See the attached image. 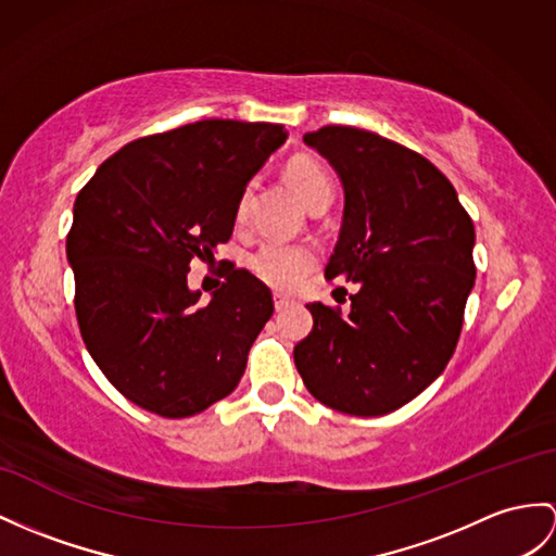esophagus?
Masks as SVG:
<instances>
[{
	"instance_id": "obj_1",
	"label": "esophagus",
	"mask_w": 556,
	"mask_h": 556,
	"mask_svg": "<svg viewBox=\"0 0 556 556\" xmlns=\"http://www.w3.org/2000/svg\"><path fill=\"white\" fill-rule=\"evenodd\" d=\"M274 304H276V311H286L288 306H292V300L286 294H274Z\"/></svg>"
}]
</instances>
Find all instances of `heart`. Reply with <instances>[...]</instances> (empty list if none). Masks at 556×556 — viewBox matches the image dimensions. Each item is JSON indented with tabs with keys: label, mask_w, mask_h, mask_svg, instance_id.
Here are the masks:
<instances>
[{
	"label": "heart",
	"mask_w": 556,
	"mask_h": 556,
	"mask_svg": "<svg viewBox=\"0 0 556 556\" xmlns=\"http://www.w3.org/2000/svg\"><path fill=\"white\" fill-rule=\"evenodd\" d=\"M288 176L296 193L306 202L311 210L332 202V181L328 172L318 165L316 160L300 157L288 167ZM252 207V188L248 186L238 198L236 216L242 224L248 219ZM316 264V250L308 245H290L282 240H264L250 256V268L256 278H262L266 286L278 290H290L300 282L311 266Z\"/></svg>",
	"instance_id": "b5f03b06"
}]
</instances>
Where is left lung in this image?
<instances>
[{"instance_id":"left-lung-1","label":"left lung","mask_w":556,"mask_h":556,"mask_svg":"<svg viewBox=\"0 0 556 556\" xmlns=\"http://www.w3.org/2000/svg\"><path fill=\"white\" fill-rule=\"evenodd\" d=\"M304 141L344 184V222L325 278L358 282L342 316L308 304L294 346L306 389L330 408L377 417L425 391L448 365L477 278L473 224L427 157L380 134L320 127Z\"/></svg>"}]
</instances>
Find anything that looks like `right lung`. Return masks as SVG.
Segmentation results:
<instances>
[{"mask_svg": "<svg viewBox=\"0 0 556 556\" xmlns=\"http://www.w3.org/2000/svg\"><path fill=\"white\" fill-rule=\"evenodd\" d=\"M286 139L268 122L200 119L119 148L77 193L65 252L79 332L139 408L181 419L238 387L274 296L228 264L200 304L186 274L231 238L240 193Z\"/></svg>", "mask_w": 556, "mask_h": 556, "instance_id": "1", "label": "right lung"}]
</instances>
